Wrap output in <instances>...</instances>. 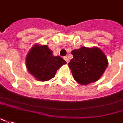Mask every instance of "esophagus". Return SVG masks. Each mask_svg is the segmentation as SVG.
Masks as SVG:
<instances>
[{
    "instance_id": "34e87169",
    "label": "esophagus",
    "mask_w": 123,
    "mask_h": 123,
    "mask_svg": "<svg viewBox=\"0 0 123 123\" xmlns=\"http://www.w3.org/2000/svg\"><path fill=\"white\" fill-rule=\"evenodd\" d=\"M64 60L66 61L67 63H69V62H70V60H69V58H68V57H64Z\"/></svg>"
}]
</instances>
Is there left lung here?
<instances>
[{
  "instance_id": "obj_1",
  "label": "left lung",
  "mask_w": 123,
  "mask_h": 123,
  "mask_svg": "<svg viewBox=\"0 0 123 123\" xmlns=\"http://www.w3.org/2000/svg\"><path fill=\"white\" fill-rule=\"evenodd\" d=\"M72 54L73 58L68 65L73 78L82 85L97 81L108 66L106 57L98 47H82L73 50Z\"/></svg>"
}]
</instances>
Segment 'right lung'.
Returning <instances> with one entry per match:
<instances>
[{
  "label": "right lung",
  "instance_id": "add662e5",
  "mask_svg": "<svg viewBox=\"0 0 123 123\" xmlns=\"http://www.w3.org/2000/svg\"><path fill=\"white\" fill-rule=\"evenodd\" d=\"M66 62L60 56H53L47 45H35L26 57L29 73L40 81H47L55 76L57 70Z\"/></svg>",
  "mask_w": 123,
  "mask_h": 123
}]
</instances>
